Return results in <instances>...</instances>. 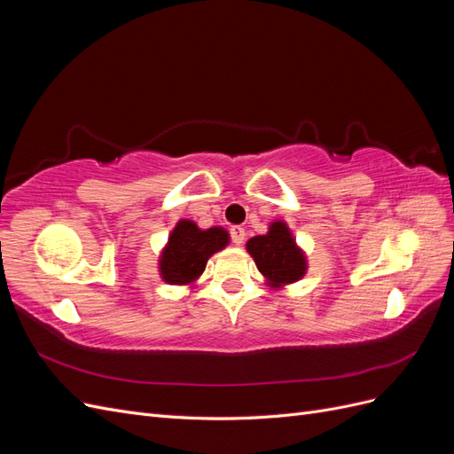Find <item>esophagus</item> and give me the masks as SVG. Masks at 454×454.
I'll return each instance as SVG.
<instances>
[{"label": "esophagus", "mask_w": 454, "mask_h": 454, "mask_svg": "<svg viewBox=\"0 0 454 454\" xmlns=\"http://www.w3.org/2000/svg\"><path fill=\"white\" fill-rule=\"evenodd\" d=\"M244 239H246V231L242 227H232L231 229V240H232V244L242 246Z\"/></svg>", "instance_id": "obj_1"}]
</instances>
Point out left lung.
<instances>
[{"instance_id":"1","label":"left lung","mask_w":454,"mask_h":454,"mask_svg":"<svg viewBox=\"0 0 454 454\" xmlns=\"http://www.w3.org/2000/svg\"><path fill=\"white\" fill-rule=\"evenodd\" d=\"M246 250L250 252L259 272L272 287L292 284L305 277L307 257L284 222H272L267 235L250 239Z\"/></svg>"}]
</instances>
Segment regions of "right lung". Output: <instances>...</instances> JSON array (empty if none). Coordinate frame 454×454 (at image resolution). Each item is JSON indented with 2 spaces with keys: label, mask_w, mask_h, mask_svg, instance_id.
Masks as SVG:
<instances>
[{
  "label": "right lung",
  "mask_w": 454,
  "mask_h": 454,
  "mask_svg": "<svg viewBox=\"0 0 454 454\" xmlns=\"http://www.w3.org/2000/svg\"><path fill=\"white\" fill-rule=\"evenodd\" d=\"M227 244L229 232L225 229L212 227L202 231L195 222L182 219L174 227L159 259L162 280L174 286L195 282L208 263V257L223 250Z\"/></svg>",
  "instance_id": "obj_1"
}]
</instances>
